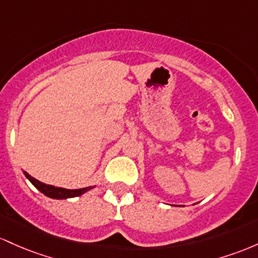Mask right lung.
Instances as JSON below:
<instances>
[{"mask_svg": "<svg viewBox=\"0 0 258 258\" xmlns=\"http://www.w3.org/2000/svg\"><path fill=\"white\" fill-rule=\"evenodd\" d=\"M24 174L29 180L31 181V184L36 187L39 191H41L43 195L48 196L51 199H69V198H75V196H80L83 195L84 192L89 191V190L92 189V186L89 187H84V189H77V190H68V189H63V187H57L53 186V185H47L43 184L41 181H39L37 179L33 178L30 174H28L27 172H24Z\"/></svg>", "mask_w": 258, "mask_h": 258, "instance_id": "obj_1", "label": "right lung"}]
</instances>
